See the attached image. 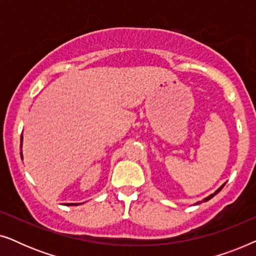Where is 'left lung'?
Here are the masks:
<instances>
[{
  "mask_svg": "<svg viewBox=\"0 0 256 256\" xmlns=\"http://www.w3.org/2000/svg\"><path fill=\"white\" fill-rule=\"evenodd\" d=\"M222 188H224V185H222V188H218V190H216V191L214 192V194H212L211 196H208V198H205V199H204V200H202V202H208V200H210V199H211V198H213V197H214V196H216V194H218V192H220V191H222ZM198 204H199V202H198Z\"/></svg>",
  "mask_w": 256,
  "mask_h": 256,
  "instance_id": "left-lung-1",
  "label": "left lung"
}]
</instances>
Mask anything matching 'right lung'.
<instances>
[{"label":"right lung","instance_id":"obj_1","mask_svg":"<svg viewBox=\"0 0 256 256\" xmlns=\"http://www.w3.org/2000/svg\"><path fill=\"white\" fill-rule=\"evenodd\" d=\"M68 205H78V204H68Z\"/></svg>","mask_w":256,"mask_h":256}]
</instances>
